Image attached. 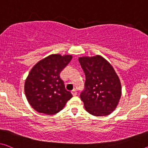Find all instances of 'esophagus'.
<instances>
[{"instance_id": "esophagus-1", "label": "esophagus", "mask_w": 148, "mask_h": 148, "mask_svg": "<svg viewBox=\"0 0 148 148\" xmlns=\"http://www.w3.org/2000/svg\"><path fill=\"white\" fill-rule=\"evenodd\" d=\"M71 93H72V95H73L74 96H76V95H77V91H76V90L74 89V90H72V91L71 92Z\"/></svg>"}]
</instances>
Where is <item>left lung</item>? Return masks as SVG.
<instances>
[{"mask_svg": "<svg viewBox=\"0 0 148 148\" xmlns=\"http://www.w3.org/2000/svg\"><path fill=\"white\" fill-rule=\"evenodd\" d=\"M85 74L80 98L92 115H109L116 108L122 94L121 83L112 65L101 56L79 58Z\"/></svg>", "mask_w": 148, "mask_h": 148, "instance_id": "8db88e82", "label": "left lung"}]
</instances>
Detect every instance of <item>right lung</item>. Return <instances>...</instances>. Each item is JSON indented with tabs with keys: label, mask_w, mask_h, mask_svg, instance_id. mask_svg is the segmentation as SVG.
Listing matches in <instances>:
<instances>
[{
	"label": "right lung",
	"mask_w": 148,
	"mask_h": 148,
	"mask_svg": "<svg viewBox=\"0 0 148 148\" xmlns=\"http://www.w3.org/2000/svg\"><path fill=\"white\" fill-rule=\"evenodd\" d=\"M72 58L71 55L51 54L30 70L25 81V92L28 102L36 112L53 115L62 110L72 97L60 77Z\"/></svg>",
	"instance_id": "add662e5"
}]
</instances>
